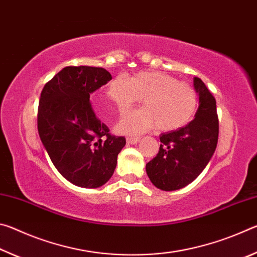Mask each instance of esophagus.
I'll return each instance as SVG.
<instances>
[{"mask_svg":"<svg viewBox=\"0 0 257 257\" xmlns=\"http://www.w3.org/2000/svg\"><path fill=\"white\" fill-rule=\"evenodd\" d=\"M139 141H141V137H128L127 138V143H128V144H132V145L137 144Z\"/></svg>","mask_w":257,"mask_h":257,"instance_id":"1","label":"esophagus"}]
</instances>
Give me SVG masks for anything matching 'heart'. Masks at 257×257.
I'll return each mask as SVG.
<instances>
[{
  "label": "heart",
  "mask_w": 257,
  "mask_h": 257,
  "mask_svg": "<svg viewBox=\"0 0 257 257\" xmlns=\"http://www.w3.org/2000/svg\"><path fill=\"white\" fill-rule=\"evenodd\" d=\"M106 97L121 115L141 102L145 107L121 121L118 130L138 134L156 128L175 132L186 127L195 118L198 94L190 84L161 71H143L132 78L118 76L107 86ZM98 107L104 111L103 103Z\"/></svg>",
  "instance_id": "obj_1"
}]
</instances>
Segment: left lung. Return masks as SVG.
I'll list each match as a JSON object with an SVG mask.
<instances>
[{
    "label": "left lung",
    "instance_id": "8db88e82",
    "mask_svg": "<svg viewBox=\"0 0 257 257\" xmlns=\"http://www.w3.org/2000/svg\"><path fill=\"white\" fill-rule=\"evenodd\" d=\"M199 107L194 120L184 128L160 136V150L146 164L150 180L159 189L184 188L201 175L216 149L219 118L216 102L205 84L194 78Z\"/></svg>",
    "mask_w": 257,
    "mask_h": 257
}]
</instances>
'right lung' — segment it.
<instances>
[{
    "label": "right lung",
    "mask_w": 257,
    "mask_h": 257,
    "mask_svg": "<svg viewBox=\"0 0 257 257\" xmlns=\"http://www.w3.org/2000/svg\"><path fill=\"white\" fill-rule=\"evenodd\" d=\"M112 79L103 68L70 66L47 81L38 104L37 128L52 163L68 181L97 188L112 177L125 138L101 122L90 94Z\"/></svg>",
    "instance_id": "add662e5"
}]
</instances>
